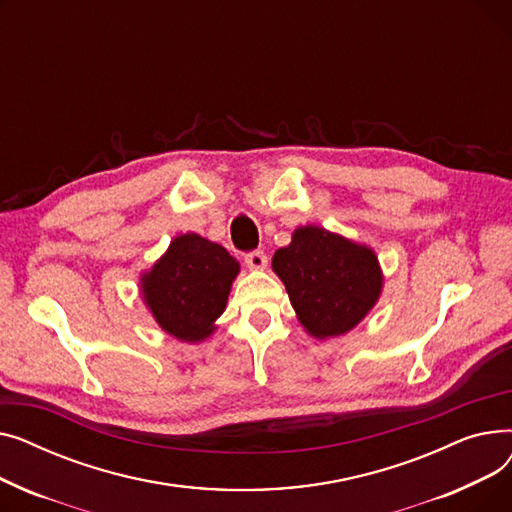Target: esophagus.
<instances>
[{
	"label": "esophagus",
	"instance_id": "esophagus-1",
	"mask_svg": "<svg viewBox=\"0 0 512 512\" xmlns=\"http://www.w3.org/2000/svg\"><path fill=\"white\" fill-rule=\"evenodd\" d=\"M245 263L251 267V270H263L267 265V255L263 251H251L245 255Z\"/></svg>",
	"mask_w": 512,
	"mask_h": 512
}]
</instances>
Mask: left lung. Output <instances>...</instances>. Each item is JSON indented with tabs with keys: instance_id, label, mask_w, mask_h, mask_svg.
I'll return each instance as SVG.
<instances>
[{
	"instance_id": "left-lung-1",
	"label": "left lung",
	"mask_w": 512,
	"mask_h": 512,
	"mask_svg": "<svg viewBox=\"0 0 512 512\" xmlns=\"http://www.w3.org/2000/svg\"><path fill=\"white\" fill-rule=\"evenodd\" d=\"M301 324L317 338L353 330L375 305L382 272L375 253L317 226H303L272 259Z\"/></svg>"
}]
</instances>
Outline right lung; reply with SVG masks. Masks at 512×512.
<instances>
[{
	"label": "right lung",
	"mask_w": 512,
	"mask_h": 512,
	"mask_svg": "<svg viewBox=\"0 0 512 512\" xmlns=\"http://www.w3.org/2000/svg\"><path fill=\"white\" fill-rule=\"evenodd\" d=\"M238 261L199 234H182L170 242L149 274L143 276V297L157 324L184 342L211 334L228 301Z\"/></svg>",
	"instance_id": "right-lung-1"
}]
</instances>
